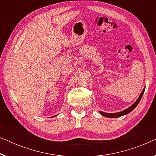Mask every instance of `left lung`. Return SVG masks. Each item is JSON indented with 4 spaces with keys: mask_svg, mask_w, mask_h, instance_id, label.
<instances>
[{
    "mask_svg": "<svg viewBox=\"0 0 156 156\" xmlns=\"http://www.w3.org/2000/svg\"><path fill=\"white\" fill-rule=\"evenodd\" d=\"M144 91H145V89H144V90L142 91V92H141V94H140V97H138L137 101H136L131 106H130L129 108H128L127 109L122 111V112H119V113H114V114H108V113H105V112H99V113L101 115H103V116H106V117H108V118H117V117H120L121 116H123V115L128 114L129 113L131 112V111H133L134 108L136 107V106L138 105V103H139V101H140V99H141L143 95H144Z\"/></svg>",
    "mask_w": 156,
    "mask_h": 156,
    "instance_id": "8db88e82",
    "label": "left lung"
}]
</instances>
